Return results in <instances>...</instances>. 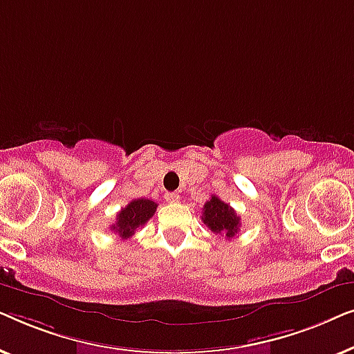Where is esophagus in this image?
<instances>
[{
  "instance_id": "obj_1",
  "label": "esophagus",
  "mask_w": 354,
  "mask_h": 354,
  "mask_svg": "<svg viewBox=\"0 0 354 354\" xmlns=\"http://www.w3.org/2000/svg\"><path fill=\"white\" fill-rule=\"evenodd\" d=\"M166 201L167 203H178L180 201V195H178V193H176V192H171V193H166Z\"/></svg>"
}]
</instances>
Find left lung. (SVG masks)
Here are the masks:
<instances>
[{
	"mask_svg": "<svg viewBox=\"0 0 354 354\" xmlns=\"http://www.w3.org/2000/svg\"><path fill=\"white\" fill-rule=\"evenodd\" d=\"M201 221L212 234L225 235L227 239L235 236L240 229V216L234 211V207L216 195H212L211 200H207L203 206Z\"/></svg>",
	"mask_w": 354,
	"mask_h": 354,
	"instance_id": "left-lung-1",
	"label": "left lung"
}]
</instances>
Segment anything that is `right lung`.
Returning a JSON list of instances; mask_svg holds the SVG:
<instances>
[{
	"mask_svg": "<svg viewBox=\"0 0 354 354\" xmlns=\"http://www.w3.org/2000/svg\"><path fill=\"white\" fill-rule=\"evenodd\" d=\"M156 203L147 200V198H138V200L130 201L127 206L118 212V219H115V224L111 229L118 232L120 239H130L138 227H143L151 219L154 212H156Z\"/></svg>",
	"mask_w": 354,
	"mask_h": 354,
	"instance_id": "obj_1",
	"label": "right lung"
}]
</instances>
